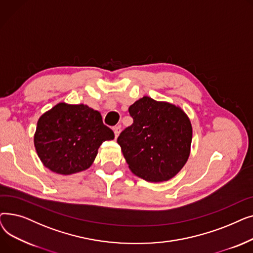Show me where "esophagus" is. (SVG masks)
<instances>
[{
    "label": "esophagus",
    "mask_w": 253,
    "mask_h": 253,
    "mask_svg": "<svg viewBox=\"0 0 253 253\" xmlns=\"http://www.w3.org/2000/svg\"><path fill=\"white\" fill-rule=\"evenodd\" d=\"M120 132H121V126H115V127H114V133H115L116 138L119 136Z\"/></svg>",
    "instance_id": "1"
}]
</instances>
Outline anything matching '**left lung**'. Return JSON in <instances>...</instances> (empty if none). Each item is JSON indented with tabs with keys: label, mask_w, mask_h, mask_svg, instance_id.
Wrapping results in <instances>:
<instances>
[{
	"label": "left lung",
	"mask_w": 253,
	"mask_h": 253,
	"mask_svg": "<svg viewBox=\"0 0 253 253\" xmlns=\"http://www.w3.org/2000/svg\"><path fill=\"white\" fill-rule=\"evenodd\" d=\"M128 111L133 123L117 141L130 170L152 182L175 176L190 156L193 130L188 116L174 104L148 96Z\"/></svg>",
	"instance_id": "1"
}]
</instances>
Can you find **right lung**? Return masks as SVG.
I'll return each instance as SVG.
<instances>
[{
  "label": "right lung",
  "mask_w": 253,
  "mask_h": 253,
  "mask_svg": "<svg viewBox=\"0 0 253 253\" xmlns=\"http://www.w3.org/2000/svg\"><path fill=\"white\" fill-rule=\"evenodd\" d=\"M114 137L99 112L85 104L60 102L40 117L34 142L44 166L69 175L89 168L100 144Z\"/></svg>",
  "instance_id": "right-lung-1"
}]
</instances>
